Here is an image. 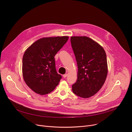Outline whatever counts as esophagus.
Returning <instances> with one entry per match:
<instances>
[{
    "instance_id": "1",
    "label": "esophagus",
    "mask_w": 132,
    "mask_h": 132,
    "mask_svg": "<svg viewBox=\"0 0 132 132\" xmlns=\"http://www.w3.org/2000/svg\"><path fill=\"white\" fill-rule=\"evenodd\" d=\"M67 76H68V74H67V73L64 74V75H63V77H64V78H66V77H67Z\"/></svg>"
}]
</instances>
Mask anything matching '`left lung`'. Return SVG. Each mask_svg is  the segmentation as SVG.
Instances as JSON below:
<instances>
[{
    "mask_svg": "<svg viewBox=\"0 0 132 132\" xmlns=\"http://www.w3.org/2000/svg\"><path fill=\"white\" fill-rule=\"evenodd\" d=\"M70 42L78 66L77 80L72 85V92L88 98L97 93L105 81L106 53L100 44L87 36H71Z\"/></svg>",
    "mask_w": 132,
    "mask_h": 132,
    "instance_id": "8db88e82",
    "label": "left lung"
}]
</instances>
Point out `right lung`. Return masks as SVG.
Masks as SVG:
<instances>
[{
  "instance_id": "1",
  "label": "right lung",
  "mask_w": 132,
  "mask_h": 132,
  "mask_svg": "<svg viewBox=\"0 0 132 132\" xmlns=\"http://www.w3.org/2000/svg\"><path fill=\"white\" fill-rule=\"evenodd\" d=\"M67 36L43 37L24 53L22 75L28 86L41 95L54 90L62 77L56 70L54 56L68 40Z\"/></svg>"
}]
</instances>
